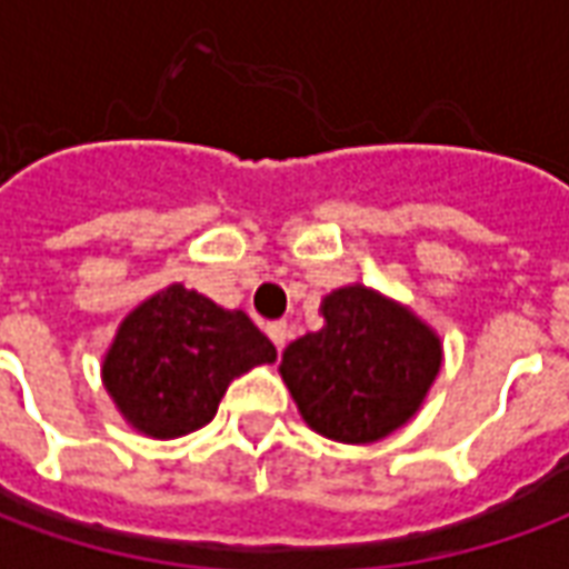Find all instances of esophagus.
Listing matches in <instances>:
<instances>
[{
    "label": "esophagus",
    "instance_id": "esophagus-1",
    "mask_svg": "<svg viewBox=\"0 0 569 569\" xmlns=\"http://www.w3.org/2000/svg\"><path fill=\"white\" fill-rule=\"evenodd\" d=\"M264 332H268V338H271L277 350H283L286 338H289V326H286L283 320H280V322H268V329H264Z\"/></svg>",
    "mask_w": 569,
    "mask_h": 569
}]
</instances>
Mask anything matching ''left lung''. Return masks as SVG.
Returning a JSON list of instances; mask_svg holds the SVG:
<instances>
[{"label":"left lung","instance_id":"left-lung-1","mask_svg":"<svg viewBox=\"0 0 569 569\" xmlns=\"http://www.w3.org/2000/svg\"><path fill=\"white\" fill-rule=\"evenodd\" d=\"M320 332L283 350L280 378L313 432L371 445L406 427L441 369V338L415 310L350 283L320 305Z\"/></svg>","mask_w":569,"mask_h":569}]
</instances>
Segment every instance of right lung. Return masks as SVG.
Segmentation results:
<instances>
[{
	"mask_svg": "<svg viewBox=\"0 0 569 569\" xmlns=\"http://www.w3.org/2000/svg\"><path fill=\"white\" fill-rule=\"evenodd\" d=\"M273 359L268 335L243 310L173 283L121 320L100 375L137 432L179 439L216 418L228 383Z\"/></svg>",
	"mask_w": 569,
	"mask_h": 569,
	"instance_id": "obj_1",
	"label": "right lung"
}]
</instances>
